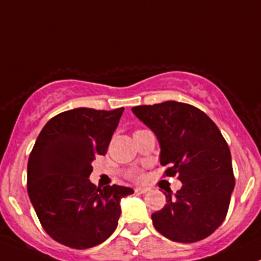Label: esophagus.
<instances>
[{
	"mask_svg": "<svg viewBox=\"0 0 261 261\" xmlns=\"http://www.w3.org/2000/svg\"><path fill=\"white\" fill-rule=\"evenodd\" d=\"M134 191H135V193L138 194H145L147 192V188H145V187H136Z\"/></svg>",
	"mask_w": 261,
	"mask_h": 261,
	"instance_id": "obj_1",
	"label": "esophagus"
}]
</instances>
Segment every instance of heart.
Returning a JSON list of instances; mask_svg holds the SVG:
<instances>
[{
	"instance_id": "1",
	"label": "heart",
	"mask_w": 261,
	"mask_h": 261,
	"mask_svg": "<svg viewBox=\"0 0 261 261\" xmlns=\"http://www.w3.org/2000/svg\"><path fill=\"white\" fill-rule=\"evenodd\" d=\"M141 175L143 174H141L140 170H134V172L130 173V177L134 178V179H140Z\"/></svg>"
}]
</instances>
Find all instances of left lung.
<instances>
[{
	"label": "left lung",
	"mask_w": 261,
	"mask_h": 261,
	"mask_svg": "<svg viewBox=\"0 0 261 261\" xmlns=\"http://www.w3.org/2000/svg\"><path fill=\"white\" fill-rule=\"evenodd\" d=\"M160 143L165 177L181 181L175 196L165 193L167 204L152 213L158 232L177 243L203 240L227 215L235 187L231 152L221 131L197 107L167 101L133 107Z\"/></svg>",
	"instance_id": "obj_1"
}]
</instances>
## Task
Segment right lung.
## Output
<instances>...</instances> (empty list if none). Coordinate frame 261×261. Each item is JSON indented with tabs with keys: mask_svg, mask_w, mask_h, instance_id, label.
<instances>
[{
	"mask_svg": "<svg viewBox=\"0 0 261 261\" xmlns=\"http://www.w3.org/2000/svg\"><path fill=\"white\" fill-rule=\"evenodd\" d=\"M123 107L103 111L81 107L54 116L39 134L28 163V192L39 221L57 243L89 249L117 227L127 187H96L92 162L105 155Z\"/></svg>",
	"mask_w": 261,
	"mask_h": 261,
	"instance_id": "1",
	"label": "right lung"
}]
</instances>
